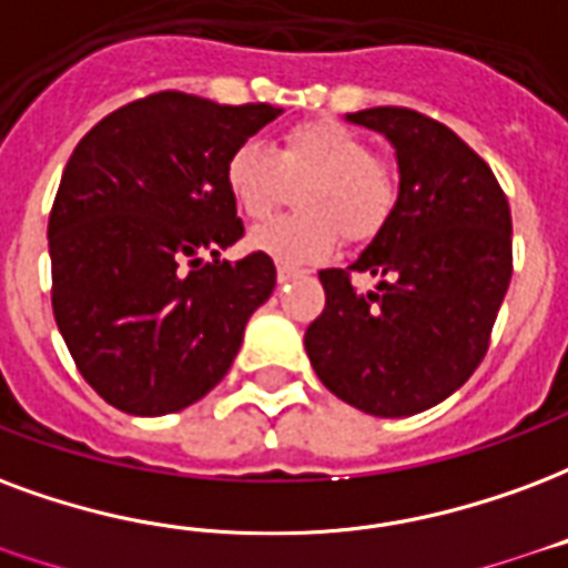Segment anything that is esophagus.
Segmentation results:
<instances>
[{
	"label": "esophagus",
	"instance_id": "esophagus-1",
	"mask_svg": "<svg viewBox=\"0 0 568 568\" xmlns=\"http://www.w3.org/2000/svg\"><path fill=\"white\" fill-rule=\"evenodd\" d=\"M306 271H301V267H292V264H280L276 267V280L280 283H292V280H301Z\"/></svg>",
	"mask_w": 568,
	"mask_h": 568
}]
</instances>
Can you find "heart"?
I'll use <instances>...</instances> for the list:
<instances>
[{
	"instance_id": "obj_1",
	"label": "heart",
	"mask_w": 568,
	"mask_h": 568,
	"mask_svg": "<svg viewBox=\"0 0 568 568\" xmlns=\"http://www.w3.org/2000/svg\"><path fill=\"white\" fill-rule=\"evenodd\" d=\"M297 189V213H285L252 231L250 243L283 264L322 262L346 243L379 234L400 201V174L373 153L361 132L337 120H306L285 129L276 150L241 144L225 162V186L237 210L264 220Z\"/></svg>"
}]
</instances>
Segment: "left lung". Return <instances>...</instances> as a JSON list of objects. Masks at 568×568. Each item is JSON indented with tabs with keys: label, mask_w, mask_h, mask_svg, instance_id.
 I'll list each match as a JSON object with an SVG mask.
<instances>
[{
	"label": "left lung",
	"mask_w": 568,
	"mask_h": 568,
	"mask_svg": "<svg viewBox=\"0 0 568 568\" xmlns=\"http://www.w3.org/2000/svg\"><path fill=\"white\" fill-rule=\"evenodd\" d=\"M348 120L394 144L400 201L358 262L318 273L325 310L304 346L339 400L403 418L455 394L487 355L511 280V210L485 159L434 116L369 108ZM355 272L379 275L377 292L358 293Z\"/></svg>",
	"instance_id": "8db88e82"
}]
</instances>
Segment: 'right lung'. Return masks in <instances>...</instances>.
Returning a JSON list of instances; mask_svg holds the SVG:
<instances>
[{
    "instance_id": "right-lung-1",
    "label": "right lung",
    "mask_w": 568,
    "mask_h": 568,
    "mask_svg": "<svg viewBox=\"0 0 568 568\" xmlns=\"http://www.w3.org/2000/svg\"><path fill=\"white\" fill-rule=\"evenodd\" d=\"M280 113L165 90L74 146L48 220L50 301L81 376L120 413L201 400L271 297V255L220 262V250L243 237L225 162Z\"/></svg>"
}]
</instances>
